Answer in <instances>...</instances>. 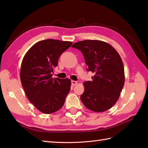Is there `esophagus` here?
Here are the masks:
<instances>
[{"label":"esophagus","mask_w":148,"mask_h":148,"mask_svg":"<svg viewBox=\"0 0 148 148\" xmlns=\"http://www.w3.org/2000/svg\"><path fill=\"white\" fill-rule=\"evenodd\" d=\"M71 83H72V85L74 86V85H76L77 84V82L76 81H73V80H72V81L71 82Z\"/></svg>","instance_id":"obj_1"}]
</instances>
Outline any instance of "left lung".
Listing matches in <instances>:
<instances>
[{
    "label": "left lung",
    "mask_w": 148,
    "mask_h": 148,
    "mask_svg": "<svg viewBox=\"0 0 148 148\" xmlns=\"http://www.w3.org/2000/svg\"><path fill=\"white\" fill-rule=\"evenodd\" d=\"M84 56L87 71L95 74L92 81L83 83V105L90 111L104 112L119 100L125 82L124 68L119 53L111 45L99 40H85L72 46Z\"/></svg>",
    "instance_id": "1"
}]
</instances>
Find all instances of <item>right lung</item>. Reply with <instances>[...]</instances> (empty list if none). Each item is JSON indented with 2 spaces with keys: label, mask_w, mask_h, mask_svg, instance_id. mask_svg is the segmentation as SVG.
<instances>
[{
  "label": "right lung",
  "mask_w": 148,
  "mask_h": 148,
  "mask_svg": "<svg viewBox=\"0 0 148 148\" xmlns=\"http://www.w3.org/2000/svg\"><path fill=\"white\" fill-rule=\"evenodd\" d=\"M72 42L46 39L37 42L26 53L21 63L20 78L28 100L45 114L60 110L71 90L69 78H53L60 56Z\"/></svg>",
  "instance_id": "obj_1"
}]
</instances>
